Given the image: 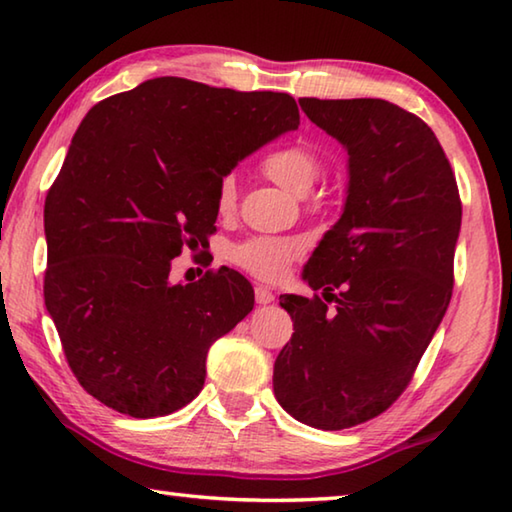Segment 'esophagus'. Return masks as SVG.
<instances>
[{
  "mask_svg": "<svg viewBox=\"0 0 512 512\" xmlns=\"http://www.w3.org/2000/svg\"><path fill=\"white\" fill-rule=\"evenodd\" d=\"M254 294H256V303L258 306H267V303H272L276 297L274 292L267 288V285H256L254 288Z\"/></svg>",
  "mask_w": 512,
  "mask_h": 512,
  "instance_id": "1",
  "label": "esophagus"
}]
</instances>
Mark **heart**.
Here are the masks:
<instances>
[{
	"instance_id": "obj_1",
	"label": "heart",
	"mask_w": 512,
	"mask_h": 512,
	"mask_svg": "<svg viewBox=\"0 0 512 512\" xmlns=\"http://www.w3.org/2000/svg\"><path fill=\"white\" fill-rule=\"evenodd\" d=\"M263 173L292 195H306L321 175V159L308 143L297 141L272 150L263 159ZM236 179L224 177L215 195L220 213L233 209ZM301 256V245L292 238H249L231 251V261L263 281H279L292 261Z\"/></svg>"
}]
</instances>
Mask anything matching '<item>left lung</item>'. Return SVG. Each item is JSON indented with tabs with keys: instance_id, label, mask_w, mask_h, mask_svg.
Segmentation results:
<instances>
[{
	"instance_id": "1",
	"label": "left lung",
	"mask_w": 512,
	"mask_h": 512,
	"mask_svg": "<svg viewBox=\"0 0 512 512\" xmlns=\"http://www.w3.org/2000/svg\"><path fill=\"white\" fill-rule=\"evenodd\" d=\"M299 105L348 152V191L303 267L325 299L281 297L294 333L274 362V396L303 425L346 429L398 400L441 326L461 200L441 143L416 114L382 98Z\"/></svg>"
}]
</instances>
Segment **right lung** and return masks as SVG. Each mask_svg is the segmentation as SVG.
<instances>
[{
	"instance_id": "right-lung-1",
	"label": "right lung",
	"mask_w": 512,
	"mask_h": 512,
	"mask_svg": "<svg viewBox=\"0 0 512 512\" xmlns=\"http://www.w3.org/2000/svg\"><path fill=\"white\" fill-rule=\"evenodd\" d=\"M297 128L290 94L175 76L87 112L44 202V303L89 396L157 418L202 391L206 353L249 315L254 290L229 267L170 283V261L215 231L222 177Z\"/></svg>"
}]
</instances>
